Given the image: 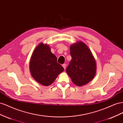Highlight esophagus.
Here are the masks:
<instances>
[{
    "mask_svg": "<svg viewBox=\"0 0 123 123\" xmlns=\"http://www.w3.org/2000/svg\"><path fill=\"white\" fill-rule=\"evenodd\" d=\"M66 64H63L62 65V66H63V68H64V69H65V68H66Z\"/></svg>",
    "mask_w": 123,
    "mask_h": 123,
    "instance_id": "34e87169",
    "label": "esophagus"
}]
</instances>
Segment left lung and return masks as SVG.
<instances>
[{
    "mask_svg": "<svg viewBox=\"0 0 123 123\" xmlns=\"http://www.w3.org/2000/svg\"><path fill=\"white\" fill-rule=\"evenodd\" d=\"M72 60L66 71L73 82L78 86L89 83L94 77L96 64L92 52L81 41L71 45Z\"/></svg>",
    "mask_w": 123,
    "mask_h": 123,
    "instance_id": "8db88e82",
    "label": "left lung"
}]
</instances>
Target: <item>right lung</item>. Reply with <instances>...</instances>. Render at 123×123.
<instances>
[{"instance_id": "add662e5", "label": "right lung", "mask_w": 123, "mask_h": 123, "mask_svg": "<svg viewBox=\"0 0 123 123\" xmlns=\"http://www.w3.org/2000/svg\"><path fill=\"white\" fill-rule=\"evenodd\" d=\"M31 74L35 80L44 86L53 83L64 68L57 62L56 56L47 44H40L35 48L29 64Z\"/></svg>"}]
</instances>
